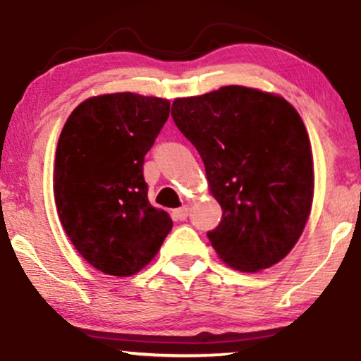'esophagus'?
Masks as SVG:
<instances>
[{
    "instance_id": "obj_1",
    "label": "esophagus",
    "mask_w": 361,
    "mask_h": 361,
    "mask_svg": "<svg viewBox=\"0 0 361 361\" xmlns=\"http://www.w3.org/2000/svg\"><path fill=\"white\" fill-rule=\"evenodd\" d=\"M188 212H190V207L188 205H181L180 209L173 210V217H175L176 221H186V217H188Z\"/></svg>"
}]
</instances>
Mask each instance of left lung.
<instances>
[{
  "instance_id": "obj_1",
  "label": "left lung",
  "mask_w": 361,
  "mask_h": 361,
  "mask_svg": "<svg viewBox=\"0 0 361 361\" xmlns=\"http://www.w3.org/2000/svg\"><path fill=\"white\" fill-rule=\"evenodd\" d=\"M176 127L197 147L222 221L207 233L219 258L255 273L292 251L314 197L310 140L285 98L246 86H222L176 98Z\"/></svg>"
}]
</instances>
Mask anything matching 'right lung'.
I'll use <instances>...</instances> for the list:
<instances>
[{"label":"right lung","mask_w":361,"mask_h":361,"mask_svg":"<svg viewBox=\"0 0 361 361\" xmlns=\"http://www.w3.org/2000/svg\"><path fill=\"white\" fill-rule=\"evenodd\" d=\"M169 117V102L135 93L85 100L62 127L54 198L69 241L93 268L114 276L142 270L173 227L149 204L144 156Z\"/></svg>","instance_id":"right-lung-1"}]
</instances>
